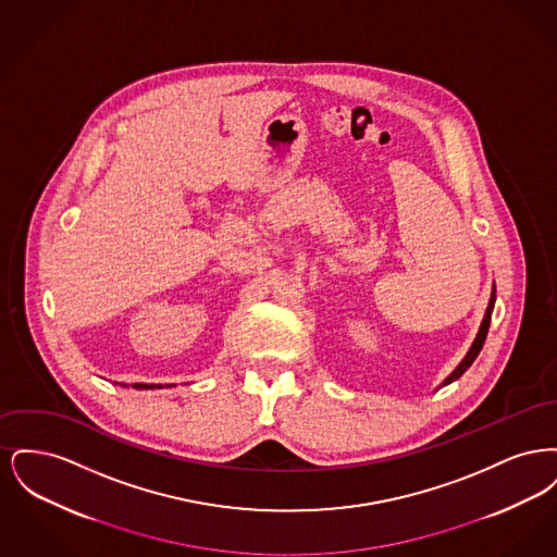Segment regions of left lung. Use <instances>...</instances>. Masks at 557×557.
Instances as JSON below:
<instances>
[{
	"mask_svg": "<svg viewBox=\"0 0 557 557\" xmlns=\"http://www.w3.org/2000/svg\"><path fill=\"white\" fill-rule=\"evenodd\" d=\"M495 292H493V296H491V302H488V307H486V315L482 319V325H480V332H478L476 341H474V345L470 348V352L466 355V359L459 363V368L450 373L449 377L445 380V384H450L453 380H457L459 375H463V371L468 370L472 363H474V359L478 357V352L482 350V346H484V341H486V334H488V325H491V315H493V309H495Z\"/></svg>",
	"mask_w": 557,
	"mask_h": 557,
	"instance_id": "8db88e82",
	"label": "left lung"
}]
</instances>
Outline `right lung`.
<instances>
[{"label": "right lung", "mask_w": 557, "mask_h": 557, "mask_svg": "<svg viewBox=\"0 0 557 557\" xmlns=\"http://www.w3.org/2000/svg\"><path fill=\"white\" fill-rule=\"evenodd\" d=\"M133 388H139V391H144V388H157V386H154V384H150V386H148V384H133Z\"/></svg>", "instance_id": "1"}]
</instances>
